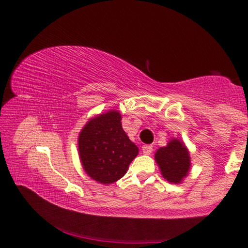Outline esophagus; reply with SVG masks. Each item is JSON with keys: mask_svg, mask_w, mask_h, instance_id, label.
<instances>
[{"mask_svg": "<svg viewBox=\"0 0 248 248\" xmlns=\"http://www.w3.org/2000/svg\"><path fill=\"white\" fill-rule=\"evenodd\" d=\"M142 151H143V153L145 154V155H150L151 153H152V151H153V146L152 145H143L142 146Z\"/></svg>", "mask_w": 248, "mask_h": 248, "instance_id": "34e87169", "label": "esophagus"}]
</instances>
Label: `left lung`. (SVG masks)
Segmentation results:
<instances>
[{"instance_id":"obj_1","label":"left lung","mask_w":248,"mask_h":248,"mask_svg":"<svg viewBox=\"0 0 248 248\" xmlns=\"http://www.w3.org/2000/svg\"><path fill=\"white\" fill-rule=\"evenodd\" d=\"M155 161L163 177L171 184L182 183L190 170L189 152L184 142L177 139H171L166 146L159 148Z\"/></svg>"}]
</instances>
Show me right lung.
Masks as SVG:
<instances>
[{
  "label": "right lung",
  "mask_w": 248,
  "mask_h": 248,
  "mask_svg": "<svg viewBox=\"0 0 248 248\" xmlns=\"http://www.w3.org/2000/svg\"><path fill=\"white\" fill-rule=\"evenodd\" d=\"M139 153L121 125L117 110L92 118L78 136V155L85 173L100 184L117 182Z\"/></svg>",
  "instance_id": "right-lung-1"
}]
</instances>
